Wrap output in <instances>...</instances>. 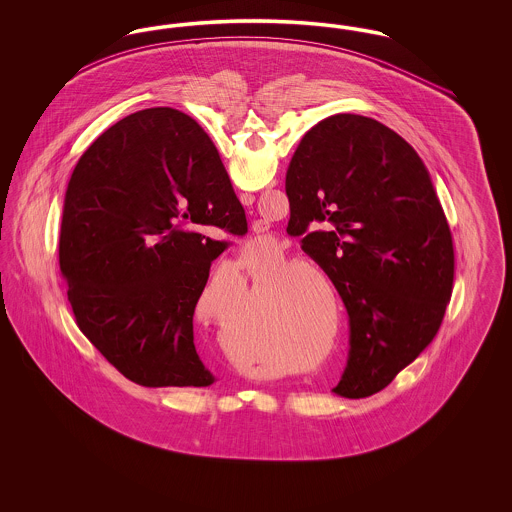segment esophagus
<instances>
[{"label":"esophagus","instance_id":"34e87169","mask_svg":"<svg viewBox=\"0 0 512 512\" xmlns=\"http://www.w3.org/2000/svg\"><path fill=\"white\" fill-rule=\"evenodd\" d=\"M240 199H242V203H244V205H253V201H255V195L240 194ZM253 232H255V234H261V232H265V228H263L261 224H255V226H253Z\"/></svg>","mask_w":512,"mask_h":512}]
</instances>
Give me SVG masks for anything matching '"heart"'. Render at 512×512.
<instances>
[{"instance_id":"heart-1","label":"heart","mask_w":512,"mask_h":512,"mask_svg":"<svg viewBox=\"0 0 512 512\" xmlns=\"http://www.w3.org/2000/svg\"><path fill=\"white\" fill-rule=\"evenodd\" d=\"M280 263H255V286L263 288ZM276 272V271H275ZM277 273V272H276ZM274 274V273H273ZM275 275V274H274ZM327 288L324 289L317 280ZM331 293L328 294L327 292ZM330 295L338 318L340 297L334 282L322 268L313 263H295L282 268L272 277L270 313L282 320L293 340L299 341L307 359H315L326 345L330 326ZM270 326L265 318V303L261 292H255L240 315L222 318L217 326L220 347L234 363H245L261 355L270 338Z\"/></svg>"}]
</instances>
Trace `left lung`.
I'll list each match as a JSON object with an SVG mask.
<instances>
[{"instance_id":"8db88e82","label":"left lung","mask_w":512,"mask_h":512,"mask_svg":"<svg viewBox=\"0 0 512 512\" xmlns=\"http://www.w3.org/2000/svg\"><path fill=\"white\" fill-rule=\"evenodd\" d=\"M286 194L288 232L306 234L303 251L349 315V359L332 391L378 393L436 338L453 292V238L430 172L386 124L341 113L303 136Z\"/></svg>"}]
</instances>
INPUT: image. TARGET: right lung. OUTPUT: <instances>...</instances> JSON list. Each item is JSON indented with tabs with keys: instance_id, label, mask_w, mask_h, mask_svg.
<instances>
[{
	"instance_id": "add662e5",
	"label": "right lung",
	"mask_w": 512,
	"mask_h": 512,
	"mask_svg": "<svg viewBox=\"0 0 512 512\" xmlns=\"http://www.w3.org/2000/svg\"><path fill=\"white\" fill-rule=\"evenodd\" d=\"M197 228L244 236L247 220L219 151L171 107L128 115L74 167L59 267L80 332L146 388L215 382L194 345V311L228 247Z\"/></svg>"
}]
</instances>
